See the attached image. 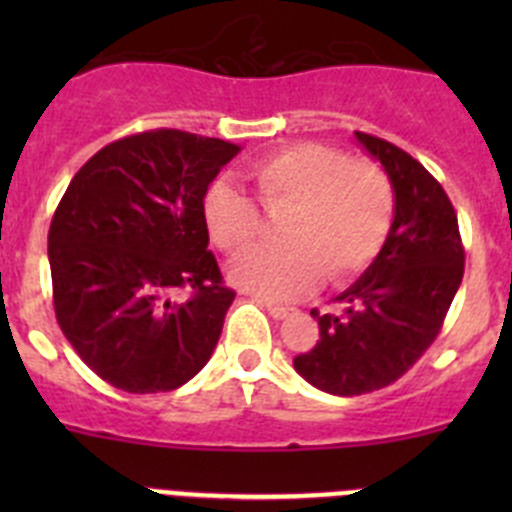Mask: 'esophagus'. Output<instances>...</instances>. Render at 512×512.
Returning <instances> with one entry per match:
<instances>
[{
  "label": "esophagus",
  "mask_w": 512,
  "mask_h": 512,
  "mask_svg": "<svg viewBox=\"0 0 512 512\" xmlns=\"http://www.w3.org/2000/svg\"><path fill=\"white\" fill-rule=\"evenodd\" d=\"M264 307H266V310H269L271 318H277V320H284L289 315V312H292V307L274 305V302H264Z\"/></svg>",
  "instance_id": "esophagus-1"
}]
</instances>
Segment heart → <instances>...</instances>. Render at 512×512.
<instances>
[{
  "label": "heart",
  "mask_w": 512,
  "mask_h": 512,
  "mask_svg": "<svg viewBox=\"0 0 512 512\" xmlns=\"http://www.w3.org/2000/svg\"><path fill=\"white\" fill-rule=\"evenodd\" d=\"M256 202L269 215L284 212L277 251H251L230 266L235 287L289 300L325 277L346 282L377 259L395 217L390 176L369 158H351L325 143H295L266 153L246 169ZM202 223L228 256L248 251L261 235L251 197L215 182L202 197Z\"/></svg>",
  "instance_id": "1"
}]
</instances>
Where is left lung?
<instances>
[{"instance_id": "8db88e82", "label": "left lung", "mask_w": 512, "mask_h": 512, "mask_svg": "<svg viewBox=\"0 0 512 512\" xmlns=\"http://www.w3.org/2000/svg\"><path fill=\"white\" fill-rule=\"evenodd\" d=\"M395 189V220L372 266L320 315L318 343L295 356L312 387L354 397L397 382L441 333L464 277V246L449 194L420 161L377 135L356 133Z\"/></svg>"}]
</instances>
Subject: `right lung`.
Masks as SVG:
<instances>
[{
  "instance_id": "1",
  "label": "right lung",
  "mask_w": 512,
  "mask_h": 512,
  "mask_svg": "<svg viewBox=\"0 0 512 512\" xmlns=\"http://www.w3.org/2000/svg\"><path fill=\"white\" fill-rule=\"evenodd\" d=\"M238 151L174 128L128 135L94 153L58 202L56 320L117 390H176L210 361L235 292L207 251L202 197ZM179 288L187 301L173 297Z\"/></svg>"
}]
</instances>
